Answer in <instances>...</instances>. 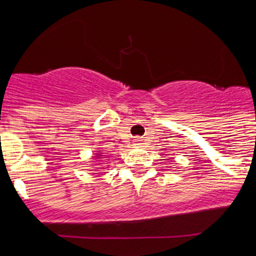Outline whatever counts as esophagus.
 I'll use <instances>...</instances> for the list:
<instances>
[{
  "instance_id": "1",
  "label": "esophagus",
  "mask_w": 256,
  "mask_h": 256,
  "mask_svg": "<svg viewBox=\"0 0 256 256\" xmlns=\"http://www.w3.org/2000/svg\"><path fill=\"white\" fill-rule=\"evenodd\" d=\"M140 142H141V140L138 138H136L135 140H134V144H140Z\"/></svg>"
}]
</instances>
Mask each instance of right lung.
Instances as JSON below:
<instances>
[{
    "label": "right lung",
    "instance_id": "obj_1",
    "mask_svg": "<svg viewBox=\"0 0 256 256\" xmlns=\"http://www.w3.org/2000/svg\"><path fill=\"white\" fill-rule=\"evenodd\" d=\"M94 152H95V154H94V157H92V158L102 160V158H104V157H105V154L102 151V150H99V151H94Z\"/></svg>",
    "mask_w": 256,
    "mask_h": 256
}]
</instances>
